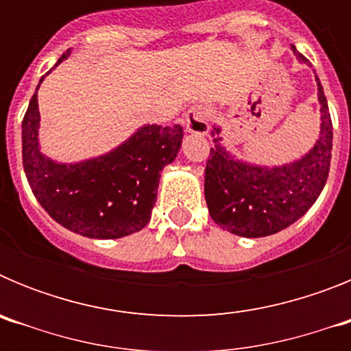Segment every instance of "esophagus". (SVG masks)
I'll use <instances>...</instances> for the list:
<instances>
[{
    "label": "esophagus",
    "mask_w": 351,
    "mask_h": 351,
    "mask_svg": "<svg viewBox=\"0 0 351 351\" xmlns=\"http://www.w3.org/2000/svg\"><path fill=\"white\" fill-rule=\"evenodd\" d=\"M186 130L197 135H206L209 132V110L204 105H195L186 114Z\"/></svg>",
    "instance_id": "1"
}]
</instances>
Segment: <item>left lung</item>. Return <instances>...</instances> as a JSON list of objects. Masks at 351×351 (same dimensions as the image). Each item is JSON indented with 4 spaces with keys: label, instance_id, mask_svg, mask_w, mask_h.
<instances>
[{
    "label": "left lung",
    "instance_id": "left-lung-1",
    "mask_svg": "<svg viewBox=\"0 0 351 351\" xmlns=\"http://www.w3.org/2000/svg\"><path fill=\"white\" fill-rule=\"evenodd\" d=\"M293 47V45H291ZM300 63L308 60L293 47ZM320 137L308 154L281 167L251 165L232 156L221 144V128L214 126V147L206 165V202L210 218L223 230L241 237H265L285 230L320 197L327 182L332 153V121L320 79Z\"/></svg>",
    "mask_w": 351,
    "mask_h": 351
}]
</instances>
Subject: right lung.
I'll return each instance as SVG.
<instances>
[{
    "label": "right lung",
    "mask_w": 351,
    "mask_h": 351,
    "mask_svg": "<svg viewBox=\"0 0 351 351\" xmlns=\"http://www.w3.org/2000/svg\"><path fill=\"white\" fill-rule=\"evenodd\" d=\"M68 56L70 49L56 66ZM36 91L23 119V165L40 206L84 237L119 239L142 230L156 204L161 170L181 149L182 126L145 125L110 153L58 163L40 151Z\"/></svg>",
    "instance_id": "1"
}]
</instances>
